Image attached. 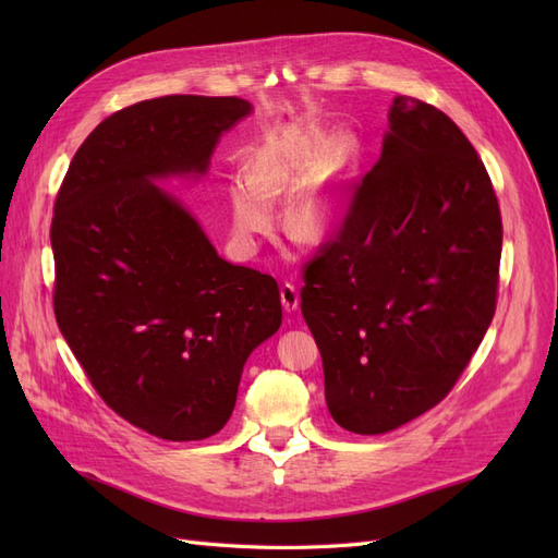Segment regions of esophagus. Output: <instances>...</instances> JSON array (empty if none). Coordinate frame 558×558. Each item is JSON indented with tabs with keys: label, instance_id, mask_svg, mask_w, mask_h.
<instances>
[{
	"label": "esophagus",
	"instance_id": "1",
	"mask_svg": "<svg viewBox=\"0 0 558 558\" xmlns=\"http://www.w3.org/2000/svg\"><path fill=\"white\" fill-rule=\"evenodd\" d=\"M279 295H281V305H283V310L286 312H295L298 307H300V293H298V289L293 283H283L281 286V291H279Z\"/></svg>",
	"mask_w": 558,
	"mask_h": 558
}]
</instances>
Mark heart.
<instances>
[{"label":"heart","mask_w":558,"mask_h":558,"mask_svg":"<svg viewBox=\"0 0 558 558\" xmlns=\"http://www.w3.org/2000/svg\"><path fill=\"white\" fill-rule=\"evenodd\" d=\"M356 142L340 137L330 148L324 137H298L260 148L248 160V179H232L228 202L234 234L253 244L275 221L272 199L308 181L286 202L283 223L298 238L324 240L342 223L347 179L356 160ZM325 170H319V165Z\"/></svg>","instance_id":"b5f03b06"}]
</instances>
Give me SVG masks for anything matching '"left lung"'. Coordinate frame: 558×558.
I'll use <instances>...</instances> for the list:
<instances>
[{
	"mask_svg": "<svg viewBox=\"0 0 558 558\" xmlns=\"http://www.w3.org/2000/svg\"><path fill=\"white\" fill-rule=\"evenodd\" d=\"M500 248L477 150L447 113L398 95L381 158L302 272L337 426L388 433L447 398L496 314Z\"/></svg>",
	"mask_w": 558,
	"mask_h": 558,
	"instance_id": "obj_1",
	"label": "left lung"
}]
</instances>
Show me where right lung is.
<instances>
[{"instance_id": "add662e5", "label": "right lung", "mask_w": 558, "mask_h": 558, "mask_svg": "<svg viewBox=\"0 0 558 558\" xmlns=\"http://www.w3.org/2000/svg\"><path fill=\"white\" fill-rule=\"evenodd\" d=\"M242 97L167 95L105 118L72 158L50 246L62 337L109 408L172 442L221 430L248 353L281 326L275 277L230 265L154 183L205 174Z\"/></svg>"}]
</instances>
